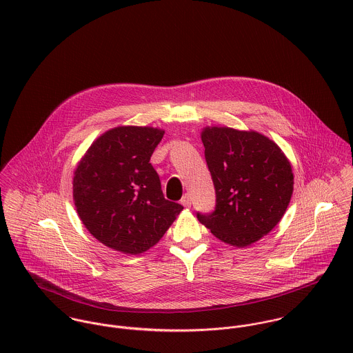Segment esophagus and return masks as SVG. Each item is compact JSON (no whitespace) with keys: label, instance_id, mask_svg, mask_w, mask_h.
<instances>
[{"label":"esophagus","instance_id":"34e87169","mask_svg":"<svg viewBox=\"0 0 353 353\" xmlns=\"http://www.w3.org/2000/svg\"><path fill=\"white\" fill-rule=\"evenodd\" d=\"M181 203H182L183 206L189 208V206L192 205V200H190V196H189V194H185V196L182 197V200H181Z\"/></svg>","mask_w":353,"mask_h":353}]
</instances>
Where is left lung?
<instances>
[{
    "instance_id": "1",
    "label": "left lung",
    "mask_w": 353,
    "mask_h": 353,
    "mask_svg": "<svg viewBox=\"0 0 353 353\" xmlns=\"http://www.w3.org/2000/svg\"><path fill=\"white\" fill-rule=\"evenodd\" d=\"M201 140L216 208L197 213V219L221 242L250 246L279 224L288 208L291 163L274 141L254 130L206 126Z\"/></svg>"
}]
</instances>
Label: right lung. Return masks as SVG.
Returning a JSON list of instances; mask_svg holds the SVG:
<instances>
[{"label":"right lung","mask_w":353,"mask_h":353,"mask_svg":"<svg viewBox=\"0 0 353 353\" xmlns=\"http://www.w3.org/2000/svg\"><path fill=\"white\" fill-rule=\"evenodd\" d=\"M164 130L118 126L98 137L73 175V201L104 246L137 255L154 246L183 206L164 199L152 153Z\"/></svg>","instance_id":"add662e5"}]
</instances>
